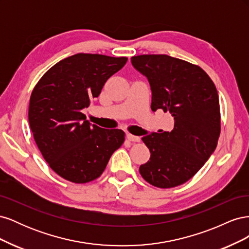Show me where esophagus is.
Instances as JSON below:
<instances>
[{
	"label": "esophagus",
	"instance_id": "1",
	"mask_svg": "<svg viewBox=\"0 0 249 249\" xmlns=\"http://www.w3.org/2000/svg\"><path fill=\"white\" fill-rule=\"evenodd\" d=\"M126 138H127V140L133 141V142H139L140 141V137L135 136V135H132V134H127Z\"/></svg>",
	"mask_w": 249,
	"mask_h": 249
}]
</instances>
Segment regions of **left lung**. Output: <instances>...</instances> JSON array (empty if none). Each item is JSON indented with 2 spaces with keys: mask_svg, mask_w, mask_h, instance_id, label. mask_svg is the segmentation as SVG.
<instances>
[{
  "mask_svg": "<svg viewBox=\"0 0 249 249\" xmlns=\"http://www.w3.org/2000/svg\"><path fill=\"white\" fill-rule=\"evenodd\" d=\"M132 65L148 80L152 110L169 112L175 119L171 132L142 137L150 152L139 167L147 183L172 188L186 183L213 154L220 135L217 89L199 66L168 55H140Z\"/></svg>",
  "mask_w": 249,
  "mask_h": 249,
  "instance_id": "left-lung-1",
  "label": "left lung"
}]
</instances>
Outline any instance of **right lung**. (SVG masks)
<instances>
[{"mask_svg":"<svg viewBox=\"0 0 249 249\" xmlns=\"http://www.w3.org/2000/svg\"><path fill=\"white\" fill-rule=\"evenodd\" d=\"M126 61V57L80 53L52 66L33 89L29 124L34 140L49 166L70 182L99 178L124 141V131L91 124L82 110Z\"/></svg>","mask_w":249,"mask_h":249,"instance_id":"obj_1","label":"right lung"}]
</instances>
